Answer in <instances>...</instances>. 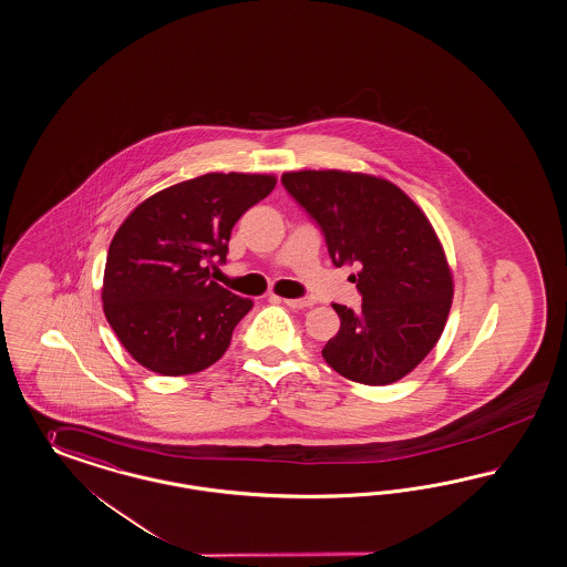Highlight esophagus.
<instances>
[{"label":"esophagus","instance_id":"1","mask_svg":"<svg viewBox=\"0 0 567 567\" xmlns=\"http://www.w3.org/2000/svg\"><path fill=\"white\" fill-rule=\"evenodd\" d=\"M285 306L295 308V310H303V308H310L313 306L312 297H301V299H280Z\"/></svg>","mask_w":567,"mask_h":567}]
</instances>
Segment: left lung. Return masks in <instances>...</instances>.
<instances>
[{"mask_svg": "<svg viewBox=\"0 0 567 567\" xmlns=\"http://www.w3.org/2000/svg\"><path fill=\"white\" fill-rule=\"evenodd\" d=\"M282 186L322 230L337 268L353 276L362 308L332 303L341 327L322 358L364 385H390L421 364L444 331L452 274L425 214L395 184L352 172H291Z\"/></svg>", "mask_w": 567, "mask_h": 567, "instance_id": "1", "label": "left lung"}]
</instances>
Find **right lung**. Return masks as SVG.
<instances>
[{
  "instance_id": "add662e5",
  "label": "right lung",
  "mask_w": 567,
  "mask_h": 567,
  "mask_svg": "<svg viewBox=\"0 0 567 567\" xmlns=\"http://www.w3.org/2000/svg\"><path fill=\"white\" fill-rule=\"evenodd\" d=\"M276 177L205 174L140 203L113 236L102 285L109 324L148 371H205L230 346L251 299L212 280L236 221Z\"/></svg>"
}]
</instances>
